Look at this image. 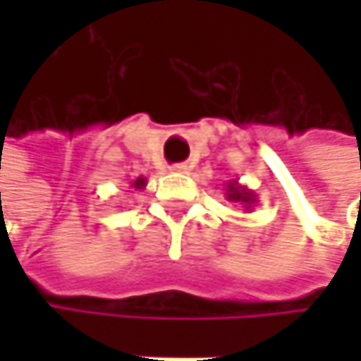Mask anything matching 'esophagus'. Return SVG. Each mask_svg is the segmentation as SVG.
<instances>
[{
  "label": "esophagus",
  "mask_w": 361,
  "mask_h": 361,
  "mask_svg": "<svg viewBox=\"0 0 361 361\" xmlns=\"http://www.w3.org/2000/svg\"><path fill=\"white\" fill-rule=\"evenodd\" d=\"M171 171H173V173H186V171H188V164H186V162H182V164H173Z\"/></svg>",
  "instance_id": "1"
}]
</instances>
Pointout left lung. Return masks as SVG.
Listing matches in <instances>:
<instances>
[{"instance_id": "8db88e82", "label": "left lung", "mask_w": 361, "mask_h": 361, "mask_svg": "<svg viewBox=\"0 0 361 361\" xmlns=\"http://www.w3.org/2000/svg\"><path fill=\"white\" fill-rule=\"evenodd\" d=\"M223 190H225V199L227 201L243 205L245 212H253V207L257 203V195L253 190H249L247 186L238 184V179H229Z\"/></svg>"}]
</instances>
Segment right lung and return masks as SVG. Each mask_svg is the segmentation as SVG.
I'll return each instance as SVG.
<instances>
[{"label": "right lung", "mask_w": 361, "mask_h": 361, "mask_svg": "<svg viewBox=\"0 0 361 361\" xmlns=\"http://www.w3.org/2000/svg\"><path fill=\"white\" fill-rule=\"evenodd\" d=\"M132 186H134V188H138V190H142V188L147 186V177H142V175H140V177H136L134 182H132Z\"/></svg>", "instance_id": "add662e5"}]
</instances>
